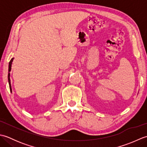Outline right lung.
I'll return each mask as SVG.
<instances>
[{
    "instance_id": "right-lung-1",
    "label": "right lung",
    "mask_w": 147,
    "mask_h": 147,
    "mask_svg": "<svg viewBox=\"0 0 147 147\" xmlns=\"http://www.w3.org/2000/svg\"><path fill=\"white\" fill-rule=\"evenodd\" d=\"M14 58H12L11 60L9 62V72H10L11 70V65H12V62L13 61ZM8 82H9V88H10V91L12 92V89H11V80H10V73L8 74Z\"/></svg>"
}]
</instances>
